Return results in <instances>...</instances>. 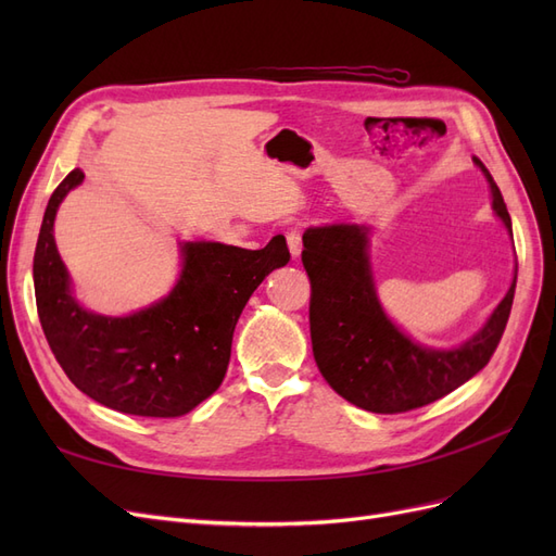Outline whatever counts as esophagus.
I'll return each mask as SVG.
<instances>
[{
    "mask_svg": "<svg viewBox=\"0 0 556 556\" xmlns=\"http://www.w3.org/2000/svg\"><path fill=\"white\" fill-rule=\"evenodd\" d=\"M288 248L292 252V257H299L301 250H304V243H301V231L299 229H290L288 231Z\"/></svg>",
    "mask_w": 556,
    "mask_h": 556,
    "instance_id": "1",
    "label": "esophagus"
}]
</instances>
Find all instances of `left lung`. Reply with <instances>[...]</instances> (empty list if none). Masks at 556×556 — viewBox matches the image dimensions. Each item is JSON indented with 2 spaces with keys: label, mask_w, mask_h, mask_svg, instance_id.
I'll return each mask as SVG.
<instances>
[{
  "label": "left lung",
  "mask_w": 556,
  "mask_h": 556,
  "mask_svg": "<svg viewBox=\"0 0 556 556\" xmlns=\"http://www.w3.org/2000/svg\"><path fill=\"white\" fill-rule=\"evenodd\" d=\"M490 182L492 211L513 237V223L498 185L473 157ZM366 225H325L304 231V262L311 278L313 357L331 390L371 413H406L457 390L486 366L508 325L517 262L510 288L486 323L454 348L413 341L384 313L368 257Z\"/></svg>",
  "instance_id": "1"
}]
</instances>
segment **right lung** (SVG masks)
<instances>
[{
	"label": "right lung",
	"mask_w": 556,
	"mask_h": 556,
	"mask_svg": "<svg viewBox=\"0 0 556 556\" xmlns=\"http://www.w3.org/2000/svg\"><path fill=\"white\" fill-rule=\"evenodd\" d=\"M86 178L80 169L50 194L35 252V294L43 333L64 374L106 408L141 417H180L220 387L233 327L260 282L290 262L285 237L262 250L215 241L180 243L172 292L123 317L83 308L60 257L58 208Z\"/></svg>",
	"instance_id": "add662e5"
}]
</instances>
